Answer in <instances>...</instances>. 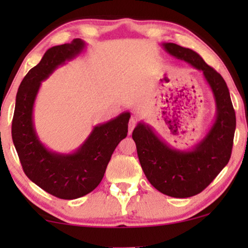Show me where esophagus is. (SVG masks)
<instances>
[{"label":"esophagus","mask_w":248,"mask_h":248,"mask_svg":"<svg viewBox=\"0 0 248 248\" xmlns=\"http://www.w3.org/2000/svg\"><path fill=\"white\" fill-rule=\"evenodd\" d=\"M135 125H137V120H135L134 117H132L130 122H128V134H132V132H133Z\"/></svg>","instance_id":"34e87169"}]
</instances>
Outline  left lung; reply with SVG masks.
<instances>
[{
	"mask_svg": "<svg viewBox=\"0 0 248 248\" xmlns=\"http://www.w3.org/2000/svg\"><path fill=\"white\" fill-rule=\"evenodd\" d=\"M162 46L176 59L202 71L216 100L215 124L192 150L179 151L170 148L144 123H139L132 134L141 167L150 184L162 194L184 199L199 194L208 187L228 164L235 135L236 115L223 78L198 53L174 43H165Z\"/></svg>",
	"mask_w": 248,
	"mask_h": 248,
	"instance_id": "left-lung-1",
	"label": "left lung"
}]
</instances>
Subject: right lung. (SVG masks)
Here are the masks:
<instances>
[{"instance_id": "obj_1", "label": "right lung", "mask_w": 248, "mask_h": 248, "mask_svg": "<svg viewBox=\"0 0 248 248\" xmlns=\"http://www.w3.org/2000/svg\"><path fill=\"white\" fill-rule=\"evenodd\" d=\"M86 43L80 38L54 46L44 54L20 83L12 120V140L22 169L30 181L56 198L73 200L87 195L99 185L111 155L126 138L131 114L122 113L107 123L94 126L76 152L56 154L44 147L32 121L33 104L42 81L65 61L82 52Z\"/></svg>"}]
</instances>
